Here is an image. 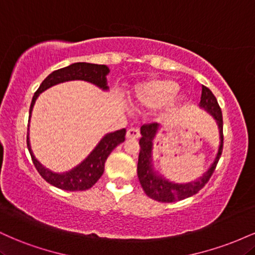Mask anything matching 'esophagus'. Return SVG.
<instances>
[{
    "mask_svg": "<svg viewBox=\"0 0 255 255\" xmlns=\"http://www.w3.org/2000/svg\"><path fill=\"white\" fill-rule=\"evenodd\" d=\"M126 136H127V139H137L140 136V131L135 128H130V129L127 130Z\"/></svg>",
    "mask_w": 255,
    "mask_h": 255,
    "instance_id": "obj_1",
    "label": "esophagus"
}]
</instances>
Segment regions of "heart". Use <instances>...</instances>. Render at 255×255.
Returning a JSON list of instances; mask_svg holds the SVG:
<instances>
[{
  "label": "heart",
  "mask_w": 255,
  "mask_h": 255,
  "mask_svg": "<svg viewBox=\"0 0 255 255\" xmlns=\"http://www.w3.org/2000/svg\"><path fill=\"white\" fill-rule=\"evenodd\" d=\"M178 89V84L171 79H153L136 87L134 92V102L140 108L157 109L171 99L170 107L175 108L184 102L183 96H178L175 99L172 98Z\"/></svg>",
  "instance_id": "obj_1"
}]
</instances>
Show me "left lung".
Returning a JSON list of instances; mask_svg holds the SVG:
<instances>
[{
	"instance_id": "left-lung-1",
	"label": "left lung",
	"mask_w": 255,
	"mask_h": 255,
	"mask_svg": "<svg viewBox=\"0 0 255 255\" xmlns=\"http://www.w3.org/2000/svg\"><path fill=\"white\" fill-rule=\"evenodd\" d=\"M199 108L204 109L215 119L219 131V146L211 166L207 169V171L204 172L203 176L197 178L195 181L187 183L172 182L154 170L152 151H153V141L158 129H159V125H144L140 128L141 137L139 140L140 152L139 159H137V177H139L140 184H141L146 195L153 200L160 201V203H175V201L192 197L203 188L215 171L216 165H217L219 157L222 154V148H223V118H222V111L217 99L206 86H203Z\"/></svg>"
}]
</instances>
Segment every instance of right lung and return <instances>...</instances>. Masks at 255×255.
Wrapping results in <instances>:
<instances>
[{
	"instance_id": "obj_1",
	"label": "right lung",
	"mask_w": 255,
	"mask_h": 255,
	"mask_svg": "<svg viewBox=\"0 0 255 255\" xmlns=\"http://www.w3.org/2000/svg\"><path fill=\"white\" fill-rule=\"evenodd\" d=\"M110 69L105 64H95V63H86V62H77L73 63L71 66L64 67V68L57 69L52 72L48 77L44 79V81L40 84L39 89L36 91L32 103L30 107V119L33 105L36 103V99L40 93L45 90L50 89L55 85L66 83V81L72 80H84L87 83H91L99 87L103 91H109L108 86L107 75L109 74ZM126 129H120L116 131L105 134L102 137L101 141L98 142L97 146L93 148L92 152L87 156L80 164L72 169V170L66 172H54L45 168L43 164H40L39 160L34 157L33 152L31 150L30 137H28L27 131V148L30 151L32 162L34 166L46 182H49L52 186L57 188L63 189V191L75 192V191H86L91 188L97 181L101 178L104 172V164L105 160L111 151L116 146L122 144L125 141Z\"/></svg>"
}]
</instances>
